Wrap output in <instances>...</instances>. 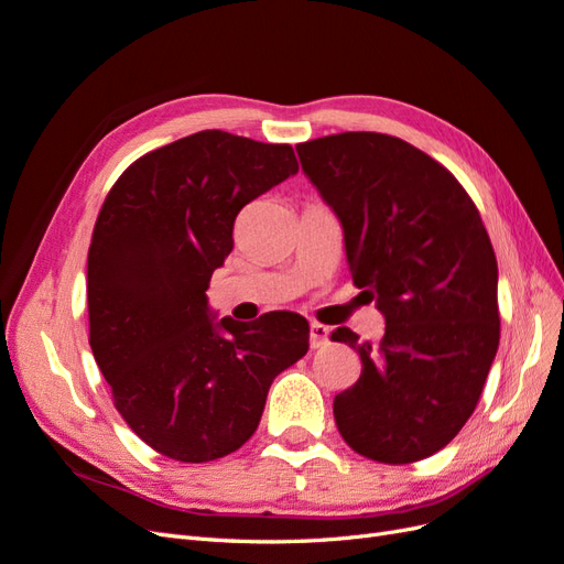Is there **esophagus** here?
<instances>
[{"mask_svg":"<svg viewBox=\"0 0 564 564\" xmlns=\"http://www.w3.org/2000/svg\"><path fill=\"white\" fill-rule=\"evenodd\" d=\"M329 336H332L329 327H324V324H319V322L311 324V348L327 346L329 344Z\"/></svg>","mask_w":564,"mask_h":564,"instance_id":"obj_1","label":"esophagus"}]
</instances>
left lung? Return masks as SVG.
Returning <instances> with one entry per match:
<instances>
[{
  "mask_svg": "<svg viewBox=\"0 0 564 564\" xmlns=\"http://www.w3.org/2000/svg\"><path fill=\"white\" fill-rule=\"evenodd\" d=\"M296 152L340 220L355 286L386 317L379 344L332 334L362 360L334 398L338 433L371 460H421L464 429L497 357L499 268L482 218L445 166L395 135L346 131Z\"/></svg>",
  "mask_w": 564,
  "mask_h": 564,
  "instance_id": "8db88e82",
  "label": "left lung"
}]
</instances>
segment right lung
<instances>
[{
  "instance_id": "1",
  "label": "right lung",
  "mask_w": 564,
  "mask_h": 564,
  "mask_svg": "<svg viewBox=\"0 0 564 564\" xmlns=\"http://www.w3.org/2000/svg\"><path fill=\"white\" fill-rule=\"evenodd\" d=\"M299 174L292 145L207 129L135 160L98 214L89 344L117 412L155 452L204 464L259 429L270 383L308 352V319H218L207 289L245 204Z\"/></svg>"
}]
</instances>
